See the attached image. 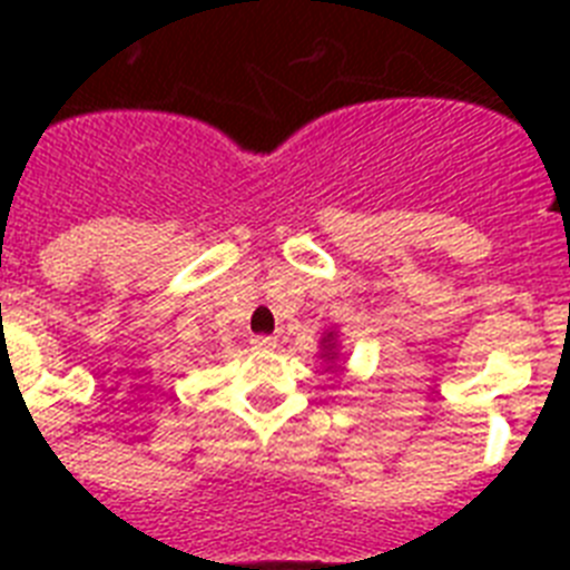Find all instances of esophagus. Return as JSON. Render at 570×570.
<instances>
[{"mask_svg":"<svg viewBox=\"0 0 570 570\" xmlns=\"http://www.w3.org/2000/svg\"><path fill=\"white\" fill-rule=\"evenodd\" d=\"M250 345H254L256 351H274L276 340L274 336H254V340H250Z\"/></svg>","mask_w":570,"mask_h":570,"instance_id":"1","label":"esophagus"}]
</instances>
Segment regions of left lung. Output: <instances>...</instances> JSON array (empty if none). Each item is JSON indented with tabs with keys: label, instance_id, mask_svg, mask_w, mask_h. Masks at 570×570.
Listing matches in <instances>:
<instances>
[{
	"label": "left lung",
	"instance_id": "8db88e82",
	"mask_svg": "<svg viewBox=\"0 0 570 570\" xmlns=\"http://www.w3.org/2000/svg\"><path fill=\"white\" fill-rule=\"evenodd\" d=\"M340 328H328L320 340V360L325 362V371H342V356H340Z\"/></svg>",
	"mask_w": 570,
	"mask_h": 570
}]
</instances>
